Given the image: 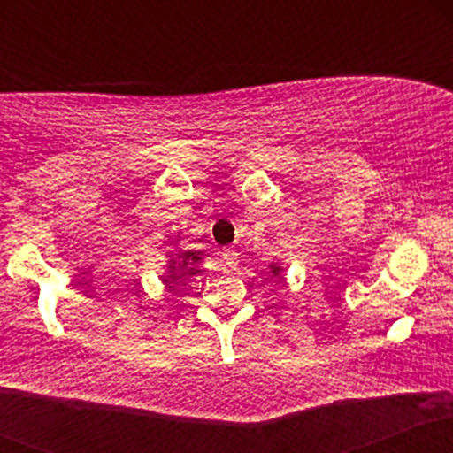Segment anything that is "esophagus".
I'll use <instances>...</instances> for the list:
<instances>
[{
  "mask_svg": "<svg viewBox=\"0 0 453 453\" xmlns=\"http://www.w3.org/2000/svg\"><path fill=\"white\" fill-rule=\"evenodd\" d=\"M221 259H223V264H227V266H234V264L238 262V253L234 251V249H223Z\"/></svg>",
  "mask_w": 453,
  "mask_h": 453,
  "instance_id": "1",
  "label": "esophagus"
}]
</instances>
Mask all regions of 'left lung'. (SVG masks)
I'll list each match as a JSON object with an SVG mask.
<instances>
[{
  "label": "left lung",
  "instance_id": "left-lung-1",
  "mask_svg": "<svg viewBox=\"0 0 453 453\" xmlns=\"http://www.w3.org/2000/svg\"><path fill=\"white\" fill-rule=\"evenodd\" d=\"M274 273H277V268H274Z\"/></svg>",
  "mask_w": 453,
  "mask_h": 453
}]
</instances>
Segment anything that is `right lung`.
Returning a JSON list of instances; mask_svg holds the SVG:
<instances>
[{"mask_svg":"<svg viewBox=\"0 0 453 453\" xmlns=\"http://www.w3.org/2000/svg\"><path fill=\"white\" fill-rule=\"evenodd\" d=\"M180 257H183V264H179V274L180 277H189V274H196L197 270L196 268H189L187 266V264H189V259H191V264L194 262H197V259H200V251H187V253H180ZM170 270H176V266H170ZM176 277V274H174Z\"/></svg>","mask_w":453,"mask_h":453,"instance_id":"1","label":"right lung"}]
</instances>
